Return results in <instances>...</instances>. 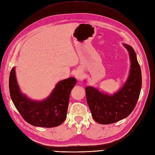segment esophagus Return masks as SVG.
<instances>
[{
    "instance_id": "1",
    "label": "esophagus",
    "mask_w": 155,
    "mask_h": 155,
    "mask_svg": "<svg viewBox=\"0 0 155 155\" xmlns=\"http://www.w3.org/2000/svg\"><path fill=\"white\" fill-rule=\"evenodd\" d=\"M75 76L76 78V79L78 80H81L82 79H83V74H82V72L80 71H78L75 74Z\"/></svg>"
}]
</instances>
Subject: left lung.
<instances>
[{
	"instance_id": "left-lung-1",
	"label": "left lung",
	"mask_w": 155,
	"mask_h": 155,
	"mask_svg": "<svg viewBox=\"0 0 155 155\" xmlns=\"http://www.w3.org/2000/svg\"><path fill=\"white\" fill-rule=\"evenodd\" d=\"M123 44L128 51L130 61L129 77L123 87L111 95L99 91L94 87L85 88L91 115L99 124H111L126 118L133 111L139 97L142 76L137 55L131 46Z\"/></svg>"
}]
</instances>
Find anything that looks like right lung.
Returning <instances> with one entry per match:
<instances>
[{
  "label": "right lung",
  "instance_id": "obj_1",
  "mask_svg": "<svg viewBox=\"0 0 155 155\" xmlns=\"http://www.w3.org/2000/svg\"><path fill=\"white\" fill-rule=\"evenodd\" d=\"M76 83L74 78L61 80L56 85L48 97L43 101H34L20 91L15 67H13L9 76V90L14 105L27 123L33 126L50 128L60 125L66 120L70 93Z\"/></svg>",
  "mask_w": 155,
  "mask_h": 155
}]
</instances>
